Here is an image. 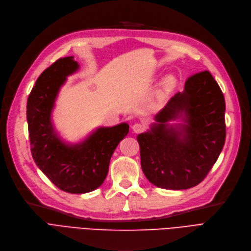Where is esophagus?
Here are the masks:
<instances>
[{
	"mask_svg": "<svg viewBox=\"0 0 251 251\" xmlns=\"http://www.w3.org/2000/svg\"><path fill=\"white\" fill-rule=\"evenodd\" d=\"M133 130L136 134H140L143 133L146 130V126L144 124H135L133 126Z\"/></svg>",
	"mask_w": 251,
	"mask_h": 251,
	"instance_id": "esophagus-1",
	"label": "esophagus"
}]
</instances>
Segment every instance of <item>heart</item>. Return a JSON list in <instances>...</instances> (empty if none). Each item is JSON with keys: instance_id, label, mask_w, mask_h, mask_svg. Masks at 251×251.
Segmentation results:
<instances>
[{"instance_id": "1", "label": "heart", "mask_w": 251, "mask_h": 251, "mask_svg": "<svg viewBox=\"0 0 251 251\" xmlns=\"http://www.w3.org/2000/svg\"><path fill=\"white\" fill-rule=\"evenodd\" d=\"M170 83H171V81H165V83H164V87H163V92L159 94V98H161V97H162V95L164 94V92L168 91V88H169V86H170Z\"/></svg>"}]
</instances>
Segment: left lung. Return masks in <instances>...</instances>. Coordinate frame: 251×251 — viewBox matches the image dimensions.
I'll list each match as a JSON object with an SVG mask.
<instances>
[{"mask_svg": "<svg viewBox=\"0 0 251 251\" xmlns=\"http://www.w3.org/2000/svg\"><path fill=\"white\" fill-rule=\"evenodd\" d=\"M224 94L209 71L187 78L156 115L151 130L138 135L141 166L148 181L163 189L192 188L206 177L218 160L226 140ZM186 115L177 131L165 123Z\"/></svg>", "mask_w": 251, "mask_h": 251, "instance_id": "left-lung-1", "label": "left lung"}]
</instances>
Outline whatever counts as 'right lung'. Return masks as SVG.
<instances>
[{
    "label": "right lung",
    "mask_w": 251,
    "mask_h": 251,
    "mask_svg": "<svg viewBox=\"0 0 251 251\" xmlns=\"http://www.w3.org/2000/svg\"><path fill=\"white\" fill-rule=\"evenodd\" d=\"M77 68L73 56L58 59L35 81L26 106L34 162L56 187L73 194L91 192L103 184L112 154L129 127L126 124L100 127L75 146L65 145L57 137L51 123L54 102L66 76Z\"/></svg>",
    "instance_id": "1"
}]
</instances>
